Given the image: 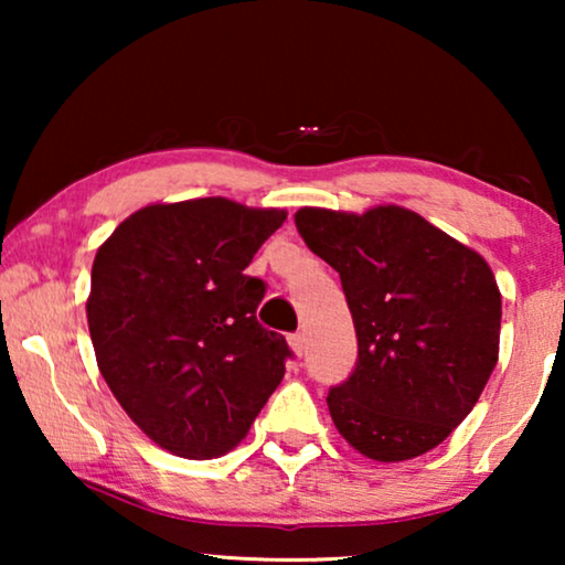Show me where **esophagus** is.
<instances>
[{"mask_svg": "<svg viewBox=\"0 0 565 565\" xmlns=\"http://www.w3.org/2000/svg\"><path fill=\"white\" fill-rule=\"evenodd\" d=\"M288 344H290V350H292V354H296V358H300V354L306 352V337L300 334V331H298V334L288 337Z\"/></svg>", "mask_w": 565, "mask_h": 565, "instance_id": "1", "label": "esophagus"}]
</instances>
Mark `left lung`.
<instances>
[{
  "mask_svg": "<svg viewBox=\"0 0 565 565\" xmlns=\"http://www.w3.org/2000/svg\"><path fill=\"white\" fill-rule=\"evenodd\" d=\"M298 234L342 277L358 367L327 404L377 462L419 458L466 419L499 360L501 292L481 254L401 205L300 207Z\"/></svg>",
  "mask_w": 565,
  "mask_h": 565,
  "instance_id": "8db88e82",
  "label": "left lung"
}]
</instances>
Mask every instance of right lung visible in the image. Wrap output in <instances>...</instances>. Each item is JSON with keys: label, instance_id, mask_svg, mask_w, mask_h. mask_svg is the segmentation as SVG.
Wrapping results in <instances>:
<instances>
[{"label": "right lung", "instance_id": "1", "mask_svg": "<svg viewBox=\"0 0 565 565\" xmlns=\"http://www.w3.org/2000/svg\"><path fill=\"white\" fill-rule=\"evenodd\" d=\"M285 218L228 198L153 203L97 249L87 298L97 367L172 455L234 450L282 381L290 350L257 321L265 282L244 269Z\"/></svg>", "mask_w": 565, "mask_h": 565}]
</instances>
